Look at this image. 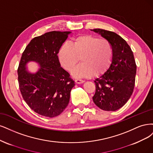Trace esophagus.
Returning <instances> with one entry per match:
<instances>
[{"label":"esophagus","instance_id":"34e87169","mask_svg":"<svg viewBox=\"0 0 153 153\" xmlns=\"http://www.w3.org/2000/svg\"><path fill=\"white\" fill-rule=\"evenodd\" d=\"M75 82L77 84H81V83H83L84 82H85V81L80 79H76L75 80Z\"/></svg>","mask_w":153,"mask_h":153}]
</instances>
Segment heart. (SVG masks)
<instances>
[{"instance_id": "obj_1", "label": "heart", "mask_w": 153, "mask_h": 153, "mask_svg": "<svg viewBox=\"0 0 153 153\" xmlns=\"http://www.w3.org/2000/svg\"><path fill=\"white\" fill-rule=\"evenodd\" d=\"M112 55L109 41L91 35L79 36L71 44L64 43L58 52L61 65L67 71H71L81 58V63L72 71L76 78L99 74L109 65Z\"/></svg>"}]
</instances>
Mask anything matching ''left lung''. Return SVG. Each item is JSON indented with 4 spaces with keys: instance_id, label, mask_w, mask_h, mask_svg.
<instances>
[{
    "instance_id": "8db88e82",
    "label": "left lung",
    "mask_w": 153,
    "mask_h": 153,
    "mask_svg": "<svg viewBox=\"0 0 153 153\" xmlns=\"http://www.w3.org/2000/svg\"><path fill=\"white\" fill-rule=\"evenodd\" d=\"M110 42L112 55L107 71L96 78L93 100L103 111H115L130 99L135 86L137 66L130 47L117 33L103 29L91 30Z\"/></svg>"
}]
</instances>
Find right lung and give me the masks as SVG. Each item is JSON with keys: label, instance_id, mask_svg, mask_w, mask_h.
Listing matches in <instances>:
<instances>
[{"label": "right lung", "instance_id": "1", "mask_svg": "<svg viewBox=\"0 0 153 153\" xmlns=\"http://www.w3.org/2000/svg\"><path fill=\"white\" fill-rule=\"evenodd\" d=\"M71 33L52 31L34 37L22 54L18 69L19 90L28 105L41 116L60 115L69 103L75 82L61 67L58 54ZM30 61L39 65L36 73L27 71Z\"/></svg>", "mask_w": 153, "mask_h": 153}]
</instances>
